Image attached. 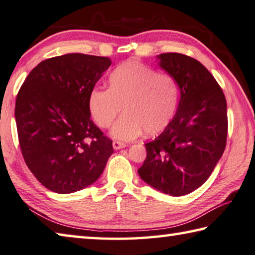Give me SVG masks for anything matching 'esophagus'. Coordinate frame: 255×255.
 <instances>
[{
	"mask_svg": "<svg viewBox=\"0 0 255 255\" xmlns=\"http://www.w3.org/2000/svg\"><path fill=\"white\" fill-rule=\"evenodd\" d=\"M127 146V144L123 143V142H120V141H114L113 142V148L114 150H120V149H123Z\"/></svg>",
	"mask_w": 255,
	"mask_h": 255,
	"instance_id": "esophagus-1",
	"label": "esophagus"
}]
</instances>
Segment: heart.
<instances>
[{"label": "heart", "mask_w": 255, "mask_h": 255, "mask_svg": "<svg viewBox=\"0 0 255 255\" xmlns=\"http://www.w3.org/2000/svg\"><path fill=\"white\" fill-rule=\"evenodd\" d=\"M179 96L173 76L128 60L107 76V89H92L87 106L94 121L103 128L111 127L123 107L124 114L116 121L111 135L128 141L143 131L146 135L162 132L175 118Z\"/></svg>", "instance_id": "1"}]
</instances>
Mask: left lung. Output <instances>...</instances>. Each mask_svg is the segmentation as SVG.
<instances>
[{
  "label": "left lung",
  "mask_w": 255,
  "mask_h": 255,
  "mask_svg": "<svg viewBox=\"0 0 255 255\" xmlns=\"http://www.w3.org/2000/svg\"><path fill=\"white\" fill-rule=\"evenodd\" d=\"M158 65L177 80L180 91L175 118L153 141L137 170L161 193L184 196L212 175L226 145L227 106L220 85L198 60L176 52L157 56Z\"/></svg>",
  "instance_id": "left-lung-1"
}]
</instances>
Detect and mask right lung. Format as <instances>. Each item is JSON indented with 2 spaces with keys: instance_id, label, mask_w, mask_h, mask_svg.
Listing matches in <instances>:
<instances>
[{
  "instance_id": "1",
  "label": "right lung",
  "mask_w": 255,
  "mask_h": 255,
  "mask_svg": "<svg viewBox=\"0 0 255 255\" xmlns=\"http://www.w3.org/2000/svg\"><path fill=\"white\" fill-rule=\"evenodd\" d=\"M112 60L67 53L31 70L15 102L24 161L47 189L70 194L94 184L113 153L112 141L91 120L88 95Z\"/></svg>"
}]
</instances>
